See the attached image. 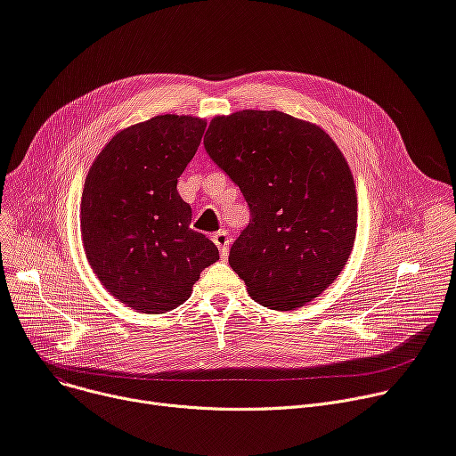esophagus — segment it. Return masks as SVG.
Wrapping results in <instances>:
<instances>
[{"label":"esophagus","instance_id":"1","mask_svg":"<svg viewBox=\"0 0 456 456\" xmlns=\"http://www.w3.org/2000/svg\"><path fill=\"white\" fill-rule=\"evenodd\" d=\"M213 241H215V245L220 249V255L225 258L227 253H229V241H231L227 231H218V232H215V234H213Z\"/></svg>","mask_w":456,"mask_h":456}]
</instances>
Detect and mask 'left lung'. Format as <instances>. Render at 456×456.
Wrapping results in <instances>:
<instances>
[{
	"mask_svg": "<svg viewBox=\"0 0 456 456\" xmlns=\"http://www.w3.org/2000/svg\"><path fill=\"white\" fill-rule=\"evenodd\" d=\"M203 145L251 209L229 253L247 293L278 311L322 295L356 236V187L338 145L311 121L253 109L213 118Z\"/></svg>",
	"mask_w": 456,
	"mask_h": 456,
	"instance_id": "1",
	"label": "left lung"
}]
</instances>
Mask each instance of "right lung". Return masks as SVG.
<instances>
[{
  "instance_id": "add662e5",
  "label": "right lung",
  "mask_w": 456,
  "mask_h": 456,
  "mask_svg": "<svg viewBox=\"0 0 456 456\" xmlns=\"http://www.w3.org/2000/svg\"><path fill=\"white\" fill-rule=\"evenodd\" d=\"M207 121L163 114L119 131L91 165L79 203L87 260L107 291L140 313L182 305L218 247L192 231L178 178Z\"/></svg>"
}]
</instances>
